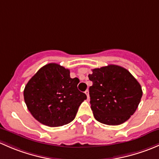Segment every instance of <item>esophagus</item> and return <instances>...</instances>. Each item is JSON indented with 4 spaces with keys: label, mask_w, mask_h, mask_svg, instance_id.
I'll use <instances>...</instances> for the list:
<instances>
[{
    "label": "esophagus",
    "mask_w": 159,
    "mask_h": 159,
    "mask_svg": "<svg viewBox=\"0 0 159 159\" xmlns=\"http://www.w3.org/2000/svg\"><path fill=\"white\" fill-rule=\"evenodd\" d=\"M85 93H86V96H87V99H88V100H89V90H86V91H85Z\"/></svg>",
    "instance_id": "esophagus-1"
}]
</instances>
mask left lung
<instances>
[{
    "label": "left lung",
    "instance_id": "left-lung-1",
    "mask_svg": "<svg viewBox=\"0 0 159 159\" xmlns=\"http://www.w3.org/2000/svg\"><path fill=\"white\" fill-rule=\"evenodd\" d=\"M89 74L91 109L101 123L117 125L123 123L138 108L142 90L141 85L126 69L108 65L93 69Z\"/></svg>",
    "mask_w": 159,
    "mask_h": 159
}]
</instances>
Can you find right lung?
<instances>
[{
    "instance_id": "add662e5",
    "label": "right lung",
    "mask_w": 159,
    "mask_h": 159,
    "mask_svg": "<svg viewBox=\"0 0 159 159\" xmlns=\"http://www.w3.org/2000/svg\"><path fill=\"white\" fill-rule=\"evenodd\" d=\"M70 70L57 63L41 67L24 90L27 109L38 122L50 127L73 120L86 95L77 89L78 78H70Z\"/></svg>"
}]
</instances>
